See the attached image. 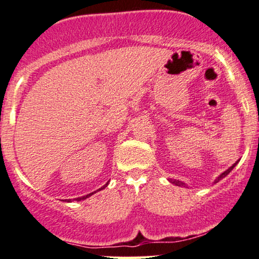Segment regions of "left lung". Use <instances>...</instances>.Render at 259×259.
I'll list each match as a JSON object with an SVG mask.
<instances>
[{
  "instance_id": "1",
  "label": "left lung",
  "mask_w": 259,
  "mask_h": 259,
  "mask_svg": "<svg viewBox=\"0 0 259 259\" xmlns=\"http://www.w3.org/2000/svg\"><path fill=\"white\" fill-rule=\"evenodd\" d=\"M238 162H239V161H237V162H236V163H234V164H232L230 167H229L228 170H225L224 172H222V174L220 175V176H218V177L216 178V180L213 181V184L218 183V182H220L221 180H223V178H224L225 176H228V175L231 172V170L234 169V167H235L236 165H237V163H238ZM167 181H169L171 184H175V185H177V187H184V188H189L188 185L185 184L184 182H182V181H178V180H172V178H167Z\"/></svg>"
}]
</instances>
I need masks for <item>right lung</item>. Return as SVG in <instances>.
Here are the masks:
<instances>
[{
    "instance_id": "add662e5",
    "label": "right lung",
    "mask_w": 259,
    "mask_h": 259,
    "mask_svg": "<svg viewBox=\"0 0 259 259\" xmlns=\"http://www.w3.org/2000/svg\"><path fill=\"white\" fill-rule=\"evenodd\" d=\"M109 184V181L107 182V184H105V185H103V187H102V188H100V189H98V190H96V191H94V192H90V194H88V195H85V196H82V197H78V198H75V201H83V199H87V198H88V197H90V196H92V195H94V194H96V192L97 191H101V190H103V189H105V188H107V185ZM64 202H71V199H65V201Z\"/></svg>"
}]
</instances>
